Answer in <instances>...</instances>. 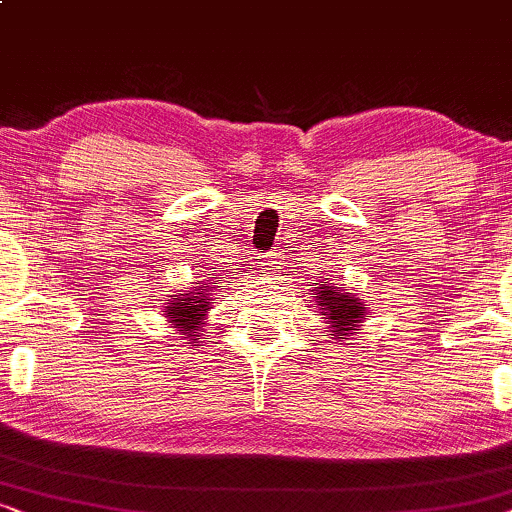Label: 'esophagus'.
Returning <instances> with one entry per match:
<instances>
[{
  "instance_id": "1",
  "label": "esophagus",
  "mask_w": 512,
  "mask_h": 512,
  "mask_svg": "<svg viewBox=\"0 0 512 512\" xmlns=\"http://www.w3.org/2000/svg\"><path fill=\"white\" fill-rule=\"evenodd\" d=\"M273 264H276V262H269V257H266V259H264V262H262V266H264V271H273Z\"/></svg>"
}]
</instances>
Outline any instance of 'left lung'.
<instances>
[{
    "instance_id": "1",
    "label": "left lung",
    "mask_w": 512,
    "mask_h": 512,
    "mask_svg": "<svg viewBox=\"0 0 512 512\" xmlns=\"http://www.w3.org/2000/svg\"><path fill=\"white\" fill-rule=\"evenodd\" d=\"M315 301H318L320 313L325 315L329 331L334 338H345L348 334H357L359 322L369 318L364 311V301L357 299L352 292H345L336 283H329V278L315 283Z\"/></svg>"
}]
</instances>
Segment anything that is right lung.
Segmentation results:
<instances>
[{
  "label": "right lung",
  "mask_w": 512,
  "mask_h": 512,
  "mask_svg": "<svg viewBox=\"0 0 512 512\" xmlns=\"http://www.w3.org/2000/svg\"><path fill=\"white\" fill-rule=\"evenodd\" d=\"M208 290H211V283L199 280L197 290H190L187 294H174V299H167L169 304L162 311L164 318H169L171 325L178 329V334H183V338H190L192 343H197L201 325H204L208 308L213 304V299L208 297Z\"/></svg>",
  "instance_id": "obj_1"
}]
</instances>
